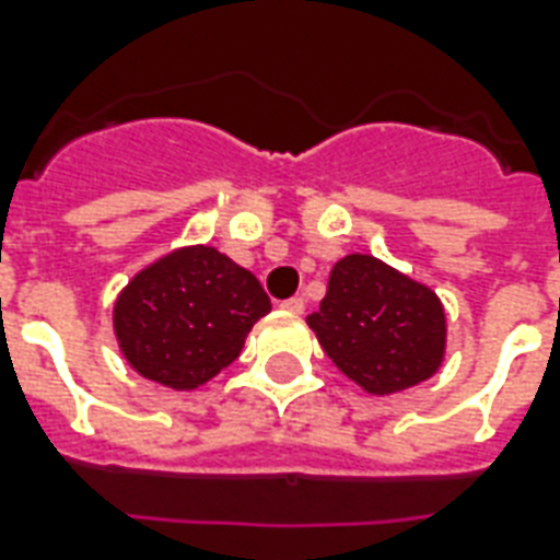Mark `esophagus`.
Returning a JSON list of instances; mask_svg holds the SVG:
<instances>
[{
    "instance_id": "1",
    "label": "esophagus",
    "mask_w": 560,
    "mask_h": 560,
    "mask_svg": "<svg viewBox=\"0 0 560 560\" xmlns=\"http://www.w3.org/2000/svg\"><path fill=\"white\" fill-rule=\"evenodd\" d=\"M281 307H284L288 314H302V311H305V299L290 296V299H284V302H281Z\"/></svg>"
}]
</instances>
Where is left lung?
Returning a JSON list of instances; mask_svg holds the SVG:
<instances>
[{"mask_svg": "<svg viewBox=\"0 0 560 560\" xmlns=\"http://www.w3.org/2000/svg\"><path fill=\"white\" fill-rule=\"evenodd\" d=\"M307 325L334 366L372 395L409 389L442 366L447 325L439 296L372 255L334 264Z\"/></svg>", "mask_w": 560, "mask_h": 560, "instance_id": "1", "label": "left lung"}]
</instances>
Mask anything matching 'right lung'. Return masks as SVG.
Wrapping results in <instances>:
<instances>
[{
    "instance_id": "add662e5",
    "label": "right lung",
    "mask_w": 560,
    "mask_h": 560,
    "mask_svg": "<svg viewBox=\"0 0 560 560\" xmlns=\"http://www.w3.org/2000/svg\"><path fill=\"white\" fill-rule=\"evenodd\" d=\"M270 314L253 272L214 246H186L136 272L113 307L127 363L168 389H197L237 360L246 334Z\"/></svg>"
}]
</instances>
